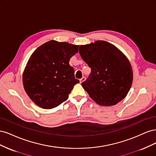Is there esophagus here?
<instances>
[{
	"instance_id": "esophagus-1",
	"label": "esophagus",
	"mask_w": 156,
	"mask_h": 156,
	"mask_svg": "<svg viewBox=\"0 0 156 156\" xmlns=\"http://www.w3.org/2000/svg\"><path fill=\"white\" fill-rule=\"evenodd\" d=\"M85 81V77H83L81 79H80L79 80V81H80V83H83V81Z\"/></svg>"
}]
</instances>
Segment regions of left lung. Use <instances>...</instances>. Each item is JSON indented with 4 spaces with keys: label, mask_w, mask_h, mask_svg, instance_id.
Segmentation results:
<instances>
[{
    "label": "left lung",
    "mask_w": 156,
    "mask_h": 156,
    "mask_svg": "<svg viewBox=\"0 0 156 156\" xmlns=\"http://www.w3.org/2000/svg\"><path fill=\"white\" fill-rule=\"evenodd\" d=\"M79 54L91 68L82 87L98 104L112 106L126 96L133 81V72L126 56L105 41L81 45Z\"/></svg>",
    "instance_id": "8db88e82"
}]
</instances>
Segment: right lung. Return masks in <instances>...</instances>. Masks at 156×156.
<instances>
[{"instance_id":"obj_1","label":"right lung","mask_w":156,"mask_h":156,"mask_svg":"<svg viewBox=\"0 0 156 156\" xmlns=\"http://www.w3.org/2000/svg\"><path fill=\"white\" fill-rule=\"evenodd\" d=\"M79 45L51 40L32 54L23 73L25 92L34 103L53 108L67 100L75 84L74 69L69 64Z\"/></svg>"}]
</instances>
